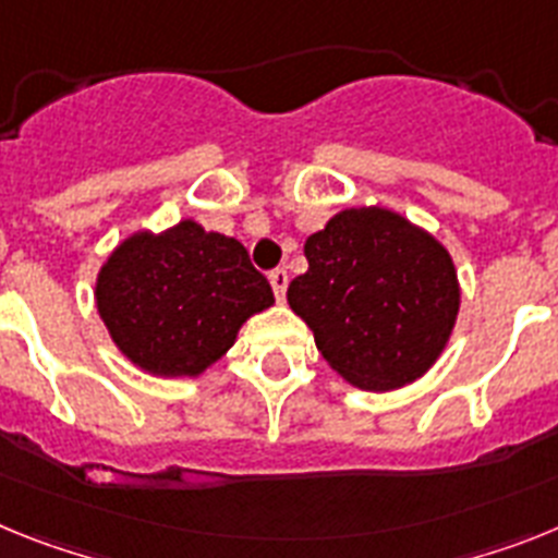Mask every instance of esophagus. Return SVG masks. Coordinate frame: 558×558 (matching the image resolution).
Here are the masks:
<instances>
[{
	"instance_id": "1",
	"label": "esophagus",
	"mask_w": 558,
	"mask_h": 558,
	"mask_svg": "<svg viewBox=\"0 0 558 558\" xmlns=\"http://www.w3.org/2000/svg\"><path fill=\"white\" fill-rule=\"evenodd\" d=\"M269 283H272V292L278 300H286V289H289V272H286L283 266L272 269L269 272Z\"/></svg>"
}]
</instances>
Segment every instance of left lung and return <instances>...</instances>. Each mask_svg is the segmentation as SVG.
<instances>
[{"mask_svg":"<svg viewBox=\"0 0 558 558\" xmlns=\"http://www.w3.org/2000/svg\"><path fill=\"white\" fill-rule=\"evenodd\" d=\"M308 269L289 283L328 365L362 390H393L447 345L460 292L449 252L381 207H351L306 241Z\"/></svg>","mask_w":558,"mask_h":558,"instance_id":"left-lung-1","label":"left lung"}]
</instances>
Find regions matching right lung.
<instances>
[{
    "label": "right lung",
    "instance_id": "right-lung-1",
    "mask_svg": "<svg viewBox=\"0 0 558 558\" xmlns=\"http://www.w3.org/2000/svg\"><path fill=\"white\" fill-rule=\"evenodd\" d=\"M95 298L114 345L157 376H198L225 356L246 317L275 303L244 246L196 221L123 241L100 269Z\"/></svg>",
    "mask_w": 558,
    "mask_h": 558
}]
</instances>
